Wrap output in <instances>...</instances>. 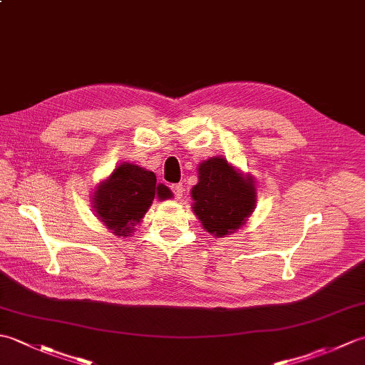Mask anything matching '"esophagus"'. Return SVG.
I'll list each match as a JSON object with an SVG mask.
<instances>
[{
	"mask_svg": "<svg viewBox=\"0 0 365 365\" xmlns=\"http://www.w3.org/2000/svg\"><path fill=\"white\" fill-rule=\"evenodd\" d=\"M170 190H173L174 196H175L177 199H182V196H183V191H185L182 183H175V185H173V187H170Z\"/></svg>",
	"mask_w": 365,
	"mask_h": 365,
	"instance_id": "obj_1",
	"label": "esophagus"
}]
</instances>
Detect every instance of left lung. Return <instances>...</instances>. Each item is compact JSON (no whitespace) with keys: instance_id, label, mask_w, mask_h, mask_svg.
Returning a JSON list of instances; mask_svg holds the SVG:
<instances>
[{"instance_id":"8db88e82","label":"left lung","mask_w":365,"mask_h":365,"mask_svg":"<svg viewBox=\"0 0 365 365\" xmlns=\"http://www.w3.org/2000/svg\"><path fill=\"white\" fill-rule=\"evenodd\" d=\"M199 182L191 188V208L208 234L224 238L235 234L255 210L257 190L251 174L212 157L197 166Z\"/></svg>"}]
</instances>
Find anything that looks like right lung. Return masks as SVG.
<instances>
[{"mask_svg": "<svg viewBox=\"0 0 365 365\" xmlns=\"http://www.w3.org/2000/svg\"><path fill=\"white\" fill-rule=\"evenodd\" d=\"M155 197L170 199L173 191L166 185L157 183L152 170L123 161L94 188L92 208L114 235L130 237Z\"/></svg>", "mask_w": 365, "mask_h": 365, "instance_id": "right-lung-1", "label": "right lung"}]
</instances>
